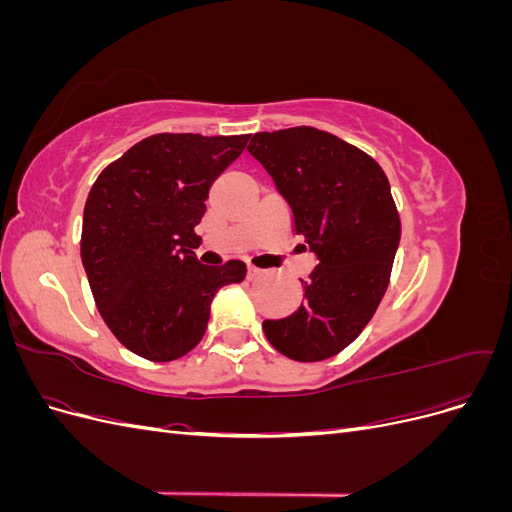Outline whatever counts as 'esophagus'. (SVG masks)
I'll use <instances>...</instances> for the list:
<instances>
[{
	"label": "esophagus",
	"instance_id": "34e87169",
	"mask_svg": "<svg viewBox=\"0 0 512 512\" xmlns=\"http://www.w3.org/2000/svg\"><path fill=\"white\" fill-rule=\"evenodd\" d=\"M262 273H265V271H262V269H258V267H247V277H250V280H258V277L262 275Z\"/></svg>",
	"mask_w": 512,
	"mask_h": 512
}]
</instances>
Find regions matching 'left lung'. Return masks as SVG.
I'll return each mask as SVG.
<instances>
[{
	"label": "left lung",
	"instance_id": "8db88e82",
	"mask_svg": "<svg viewBox=\"0 0 512 512\" xmlns=\"http://www.w3.org/2000/svg\"><path fill=\"white\" fill-rule=\"evenodd\" d=\"M247 151L271 175L292 226L318 258L305 301L262 331L292 361L342 352L376 314L401 237L391 185L380 164L342 138L309 126L256 132Z\"/></svg>",
	"mask_w": 512,
	"mask_h": 512
}]
</instances>
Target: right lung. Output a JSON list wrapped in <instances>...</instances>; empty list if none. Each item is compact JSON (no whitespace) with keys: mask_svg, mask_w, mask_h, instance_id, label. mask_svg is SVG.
Segmentation results:
<instances>
[{"mask_svg":"<svg viewBox=\"0 0 512 512\" xmlns=\"http://www.w3.org/2000/svg\"><path fill=\"white\" fill-rule=\"evenodd\" d=\"M241 136L153 134L108 164L85 203L81 258L106 327L130 352L164 363L207 331L211 301L245 262H198L190 247L211 183L247 145Z\"/></svg>","mask_w":512,"mask_h":512,"instance_id":"add662e5","label":"right lung"}]
</instances>
